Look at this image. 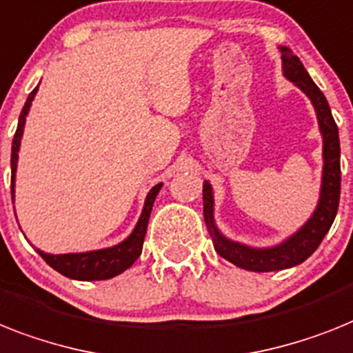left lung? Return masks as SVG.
I'll return each instance as SVG.
<instances>
[{
    "mask_svg": "<svg viewBox=\"0 0 353 353\" xmlns=\"http://www.w3.org/2000/svg\"><path fill=\"white\" fill-rule=\"evenodd\" d=\"M281 52V70L283 77L294 86H298L308 101L312 103L317 117V126L323 139V171L319 198L314 212L298 231L287 236L283 241L269 247H252L241 241L227 238L214 220V193L209 180H203V218L212 238V245L218 254L231 261L240 269L250 272H272L296 267L314 254L325 234L330 231L334 218L339 208L341 193V148L339 131L332 117L327 97L317 88L312 77L308 75L298 55H294L288 46H279Z\"/></svg>",
    "mask_w": 353,
    "mask_h": 353,
    "instance_id": "left-lung-1",
    "label": "left lung"
}]
</instances>
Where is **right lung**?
<instances>
[{"mask_svg":"<svg viewBox=\"0 0 353 353\" xmlns=\"http://www.w3.org/2000/svg\"><path fill=\"white\" fill-rule=\"evenodd\" d=\"M37 90H39V86L32 90L28 99H26L25 106L21 110V115H19V122H17L16 135H14L12 141V155H10V170H12L10 191H12V202L14 198H16L17 159H19V148H21L26 115L30 112L32 101L36 97ZM160 188H162V182L153 185L150 189V193L145 194L144 208H142L141 216L137 220L133 231L121 243H117V245L86 250V252H66V254H50V252H45V250H36L39 252L41 258L50 265L52 269H55L59 274L66 276L70 279H77V281H99V279H110L122 274L141 256L144 236L145 231H148V222H150L151 209H153V203H155V198L159 194Z\"/></svg>","mask_w":353,"mask_h":353,"instance_id":"add662e5","label":"right lung"}]
</instances>
